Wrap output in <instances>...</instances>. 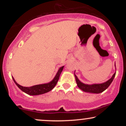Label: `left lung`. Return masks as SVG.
Segmentation results:
<instances>
[{
	"label": "left lung",
	"mask_w": 126,
	"mask_h": 126,
	"mask_svg": "<svg viewBox=\"0 0 126 126\" xmlns=\"http://www.w3.org/2000/svg\"><path fill=\"white\" fill-rule=\"evenodd\" d=\"M116 69V68H115ZM115 73H114L112 75V77L111 79L107 80V82H104L102 83H99V84H92V85H88L85 84V83H82L78 79L77 76L75 74V79H76V82L77 83L78 88H80L81 90H82L84 92H90V93H94V94H99L101 92H102L104 91L105 89H107L108 86L110 85L111 82L113 80L114 77H115Z\"/></svg>",
	"instance_id": "1"
}]
</instances>
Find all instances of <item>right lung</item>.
Here are the masks:
<instances>
[{"mask_svg":"<svg viewBox=\"0 0 126 126\" xmlns=\"http://www.w3.org/2000/svg\"><path fill=\"white\" fill-rule=\"evenodd\" d=\"M63 67H64V66H62V67L59 68L57 74H56L54 79H53L51 82H48V83H44V84L34 85V86H30V87H25V86H21V85H19L18 83L15 81L14 78L13 77L12 78L14 82L15 83V84L17 85V86H18L21 91H22L23 92H25V93L30 95H41L43 94L47 93V92L52 90V89L54 88V86H56L57 82H58L59 77H60V75L61 74L62 70H63Z\"/></svg>","mask_w":126,"mask_h":126,"instance_id":"right-lung-1","label":"right lung"}]
</instances>
